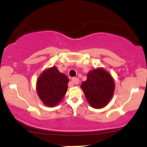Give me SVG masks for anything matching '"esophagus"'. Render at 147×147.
I'll return each instance as SVG.
<instances>
[{"label":"esophagus","instance_id":"obj_1","mask_svg":"<svg viewBox=\"0 0 147 147\" xmlns=\"http://www.w3.org/2000/svg\"><path fill=\"white\" fill-rule=\"evenodd\" d=\"M72 82L75 84H78L79 83V80L78 78H76V77H74L72 79Z\"/></svg>","mask_w":147,"mask_h":147}]
</instances>
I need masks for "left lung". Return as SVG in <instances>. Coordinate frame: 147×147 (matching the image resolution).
Instances as JSON below:
<instances>
[{
	"mask_svg": "<svg viewBox=\"0 0 147 147\" xmlns=\"http://www.w3.org/2000/svg\"><path fill=\"white\" fill-rule=\"evenodd\" d=\"M81 87L90 106L101 109L112 98L115 84L110 74L99 68L88 73L86 81L82 82Z\"/></svg>",
	"mask_w": 147,
	"mask_h": 147,
	"instance_id": "1",
	"label": "left lung"
}]
</instances>
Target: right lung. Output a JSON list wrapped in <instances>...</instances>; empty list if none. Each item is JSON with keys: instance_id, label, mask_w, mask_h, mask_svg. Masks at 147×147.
I'll return each mask as SVG.
<instances>
[{"instance_id": "1", "label": "right lung", "mask_w": 147, "mask_h": 147, "mask_svg": "<svg viewBox=\"0 0 147 147\" xmlns=\"http://www.w3.org/2000/svg\"><path fill=\"white\" fill-rule=\"evenodd\" d=\"M69 79L56 67L45 70L37 81V92L46 106H55L65 95Z\"/></svg>"}]
</instances>
